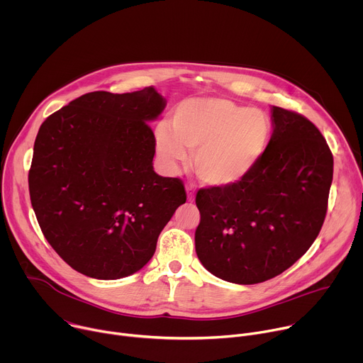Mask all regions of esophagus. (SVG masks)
<instances>
[{"label":"esophagus","instance_id":"34e87169","mask_svg":"<svg viewBox=\"0 0 363 363\" xmlns=\"http://www.w3.org/2000/svg\"><path fill=\"white\" fill-rule=\"evenodd\" d=\"M185 189H186V198H188V201H192L194 196H195V189H194L191 185H186Z\"/></svg>","mask_w":363,"mask_h":363}]
</instances>
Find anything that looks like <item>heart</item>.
Returning <instances> with one entry per match:
<instances>
[{"mask_svg": "<svg viewBox=\"0 0 363 363\" xmlns=\"http://www.w3.org/2000/svg\"><path fill=\"white\" fill-rule=\"evenodd\" d=\"M171 126L155 129V149L165 171L174 174L194 152V169L211 188L242 182L260 162L272 135L270 118L223 97L179 101Z\"/></svg>", "mask_w": 363, "mask_h": 363, "instance_id": "b5f03b06", "label": "heart"}]
</instances>
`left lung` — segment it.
Instances as JSON below:
<instances>
[{
	"label": "left lung",
	"mask_w": 363,
	"mask_h": 363,
	"mask_svg": "<svg viewBox=\"0 0 363 363\" xmlns=\"http://www.w3.org/2000/svg\"><path fill=\"white\" fill-rule=\"evenodd\" d=\"M273 133L260 162L238 185L202 188L195 251L202 266L235 284L270 280L291 267L323 225L333 157L304 116L272 106Z\"/></svg>",
	"instance_id": "1"
}]
</instances>
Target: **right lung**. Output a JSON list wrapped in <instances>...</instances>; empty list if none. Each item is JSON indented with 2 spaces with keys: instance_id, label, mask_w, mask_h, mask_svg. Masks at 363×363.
Returning a JSON list of instances; mask_svg holds the SVG:
<instances>
[{
  "instance_id": "obj_1",
  "label": "right lung",
  "mask_w": 363,
  "mask_h": 363,
  "mask_svg": "<svg viewBox=\"0 0 363 363\" xmlns=\"http://www.w3.org/2000/svg\"><path fill=\"white\" fill-rule=\"evenodd\" d=\"M155 87L83 94L38 129L28 188L40 228L76 272L118 280L139 272L186 194L153 171Z\"/></svg>"
}]
</instances>
